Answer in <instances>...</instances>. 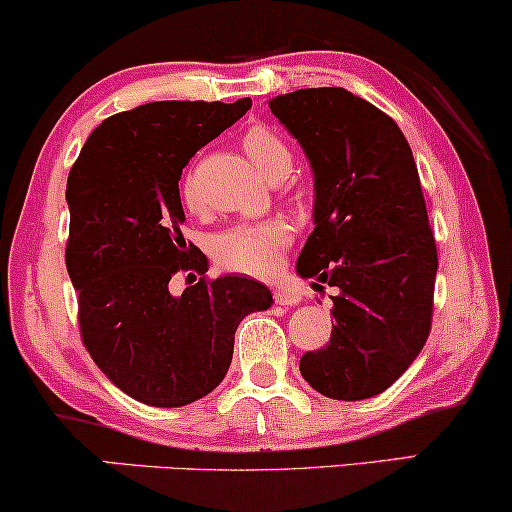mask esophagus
Returning <instances> with one entry per match:
<instances>
[{
  "instance_id": "1",
  "label": "esophagus",
  "mask_w": 512,
  "mask_h": 512,
  "mask_svg": "<svg viewBox=\"0 0 512 512\" xmlns=\"http://www.w3.org/2000/svg\"><path fill=\"white\" fill-rule=\"evenodd\" d=\"M273 299H275V304H280V306H296L301 301V294L296 292V289L277 287L273 292Z\"/></svg>"
}]
</instances>
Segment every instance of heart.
<instances>
[{
	"mask_svg": "<svg viewBox=\"0 0 512 512\" xmlns=\"http://www.w3.org/2000/svg\"><path fill=\"white\" fill-rule=\"evenodd\" d=\"M242 147L251 163L268 180L280 173H287L289 163H292L287 144L268 128H251L244 135ZM180 197L189 211H199L201 208L199 189L194 185L192 175L182 178ZM289 239H292V225L282 218L261 220V223H237L220 230L211 239V254L218 261V266L232 270V273L268 277L280 268Z\"/></svg>",
	"mask_w": 512,
	"mask_h": 512,
	"instance_id": "obj_1",
	"label": "heart"
}]
</instances>
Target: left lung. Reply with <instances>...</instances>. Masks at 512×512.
Wrapping results in <instances>:
<instances>
[{
	"label": "left lung",
	"mask_w": 512,
	"mask_h": 512,
	"mask_svg": "<svg viewBox=\"0 0 512 512\" xmlns=\"http://www.w3.org/2000/svg\"><path fill=\"white\" fill-rule=\"evenodd\" d=\"M313 170V232L296 273L330 285L332 337L301 358V375L337 401L389 389L432 325L437 246L406 137L387 113L344 87L268 102Z\"/></svg>",
	"instance_id": "1"
}]
</instances>
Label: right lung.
Returning a JSON list of instances; mask_svg holds the SVG:
<instances>
[{
  "instance_id": "1",
  "label": "right lung",
  "mask_w": 512,
  "mask_h": 512,
  "mask_svg": "<svg viewBox=\"0 0 512 512\" xmlns=\"http://www.w3.org/2000/svg\"><path fill=\"white\" fill-rule=\"evenodd\" d=\"M249 109L246 97L116 113L94 128L68 173L66 268L82 342L118 389L147 406L211 394L230 368L237 325L273 304L266 285L242 275L199 280L180 296L168 289L175 273L208 270L180 230L182 168Z\"/></svg>"
}]
</instances>
